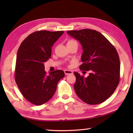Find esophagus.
<instances>
[{"instance_id": "esophagus-1", "label": "esophagus", "mask_w": 133, "mask_h": 133, "mask_svg": "<svg viewBox=\"0 0 133 133\" xmlns=\"http://www.w3.org/2000/svg\"><path fill=\"white\" fill-rule=\"evenodd\" d=\"M64 73L66 75H72L73 74V71L71 70H64Z\"/></svg>"}]
</instances>
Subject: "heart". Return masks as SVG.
Segmentation results:
<instances>
[{
    "label": "heart",
    "mask_w": 133,
    "mask_h": 133,
    "mask_svg": "<svg viewBox=\"0 0 133 133\" xmlns=\"http://www.w3.org/2000/svg\"><path fill=\"white\" fill-rule=\"evenodd\" d=\"M71 44H77L78 46L77 42H76V40H73V39H70L68 40V41H67V45L68 46V45H71Z\"/></svg>",
    "instance_id": "heart-1"
}]
</instances>
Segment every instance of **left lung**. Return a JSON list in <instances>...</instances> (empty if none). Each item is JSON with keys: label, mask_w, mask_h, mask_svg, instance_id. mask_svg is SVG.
Here are the masks:
<instances>
[{"label": "left lung", "mask_w": 133, "mask_h": 133, "mask_svg": "<svg viewBox=\"0 0 133 133\" xmlns=\"http://www.w3.org/2000/svg\"><path fill=\"white\" fill-rule=\"evenodd\" d=\"M67 33L82 44L83 63L79 68L87 77L77 72L74 88L77 96L89 104H100L109 98L120 82V58L116 48L98 31L85 29Z\"/></svg>", "instance_id": "1"}]
</instances>
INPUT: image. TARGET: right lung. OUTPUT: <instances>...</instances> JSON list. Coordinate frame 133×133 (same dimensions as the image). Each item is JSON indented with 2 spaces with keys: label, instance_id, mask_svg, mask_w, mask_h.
<instances>
[{
  "label": "right lung",
  "instance_id": "right-lung-1",
  "mask_svg": "<svg viewBox=\"0 0 133 133\" xmlns=\"http://www.w3.org/2000/svg\"><path fill=\"white\" fill-rule=\"evenodd\" d=\"M63 31L39 30L31 33L18 49L15 78L23 96L32 104L40 105L55 94L57 83L64 73L57 70L49 75L44 63L51 57V48Z\"/></svg>",
  "mask_w": 133,
  "mask_h": 133
}]
</instances>
